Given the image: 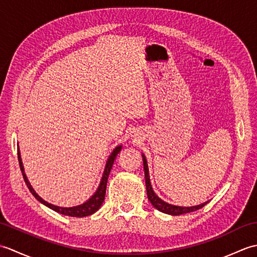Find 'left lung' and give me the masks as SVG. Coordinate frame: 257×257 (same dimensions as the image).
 Listing matches in <instances>:
<instances>
[{"mask_svg": "<svg viewBox=\"0 0 257 257\" xmlns=\"http://www.w3.org/2000/svg\"><path fill=\"white\" fill-rule=\"evenodd\" d=\"M143 158H144V169H145L147 194H148V199L151 202V204L154 205L157 210H159L160 212H163V213H167V214H170V215H181V214H185V213H190V212H194L196 210H199L207 203V202H205V203H202V204L196 205V206L183 207V206H177V205L169 204V203H167V202L162 201L160 198H158V195H156V193L154 192V190H152V187H151L148 166H147V160H146L145 156H143Z\"/></svg>", "mask_w": 257, "mask_h": 257, "instance_id": "1", "label": "left lung"}]
</instances>
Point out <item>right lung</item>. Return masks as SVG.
I'll list each match as a JSON object with an SVG mask.
<instances>
[{"mask_svg":"<svg viewBox=\"0 0 257 257\" xmlns=\"http://www.w3.org/2000/svg\"><path fill=\"white\" fill-rule=\"evenodd\" d=\"M120 150H121V146L117 147V148L112 151V154L110 155V157H109V159L107 161V165H106V168H105V171H103V176H102V179H101V182L99 184V188L97 189L95 194L92 195L88 201L85 202L84 204L78 205V206H74V207H59V206H55V205H53L51 203H48V202L43 200L40 195H37V193L35 192V191L33 190L32 185L30 184L29 180H27L25 173H24V168H23V163H22L19 147H18V157H19V165H20V168H21L22 174H23L24 181H25V183L27 185V188H29V190L31 191V193L35 196V199H37L38 201H40L41 203H43L44 205L50 207V209L54 210L55 212L61 213V214L73 216V217H83V216H88V215L92 214V213H95L101 206L103 200H105L107 180H108V177H109V173H110V171H111V168H112V165H113V162H114V159H116V157L118 156Z\"/></svg>","mask_w":257,"mask_h":257,"instance_id":"1","label":"right lung"}]
</instances>
